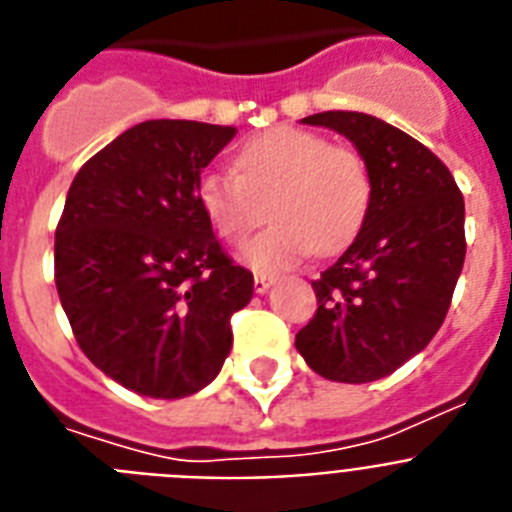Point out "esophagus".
Instances as JSON below:
<instances>
[{
  "instance_id": "esophagus-1",
  "label": "esophagus",
  "mask_w": 512,
  "mask_h": 512,
  "mask_svg": "<svg viewBox=\"0 0 512 512\" xmlns=\"http://www.w3.org/2000/svg\"><path fill=\"white\" fill-rule=\"evenodd\" d=\"M270 286H273V276H265V273H255V291H257V294H265Z\"/></svg>"
}]
</instances>
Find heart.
Wrapping results in <instances>:
<instances>
[{"label": "heart", "mask_w": 512, "mask_h": 512, "mask_svg": "<svg viewBox=\"0 0 512 512\" xmlns=\"http://www.w3.org/2000/svg\"><path fill=\"white\" fill-rule=\"evenodd\" d=\"M197 205L223 242L242 244L270 213L276 223L244 247L260 273L291 268L312 252H338L359 234L372 203L364 158L325 135L276 127L239 148L236 171L208 169Z\"/></svg>", "instance_id": "obj_1"}]
</instances>
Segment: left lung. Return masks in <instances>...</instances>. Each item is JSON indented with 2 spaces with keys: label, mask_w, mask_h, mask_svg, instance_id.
Here are the masks:
<instances>
[{
  "label": "left lung",
  "mask_w": 512,
  "mask_h": 512,
  "mask_svg": "<svg viewBox=\"0 0 512 512\" xmlns=\"http://www.w3.org/2000/svg\"><path fill=\"white\" fill-rule=\"evenodd\" d=\"M304 124L349 137L372 179V203L351 247L312 281L315 317L296 351L325 380L372 382L409 362L448 315L466 257L463 195L419 140L359 111Z\"/></svg>",
  "instance_id": "obj_1"
}]
</instances>
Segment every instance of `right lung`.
I'll use <instances>...</instances> for the list:
<instances>
[{"mask_svg":"<svg viewBox=\"0 0 512 512\" xmlns=\"http://www.w3.org/2000/svg\"><path fill=\"white\" fill-rule=\"evenodd\" d=\"M234 127L150 119L72 179L54 239V281L77 346L103 375L148 398L216 380L231 315L255 278L234 265L197 205V179Z\"/></svg>","mask_w":512,"mask_h":512,"instance_id":"add662e5","label":"right lung"}]
</instances>
